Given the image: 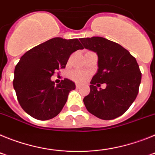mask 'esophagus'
<instances>
[{
    "label": "esophagus",
    "instance_id": "esophagus-1",
    "mask_svg": "<svg viewBox=\"0 0 155 155\" xmlns=\"http://www.w3.org/2000/svg\"><path fill=\"white\" fill-rule=\"evenodd\" d=\"M81 87V85L79 84H76V88H78H78H80Z\"/></svg>",
    "mask_w": 155,
    "mask_h": 155
}]
</instances>
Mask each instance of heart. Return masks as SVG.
Wrapping results in <instances>:
<instances>
[{
    "label": "heart",
    "mask_w": 155,
    "mask_h": 155,
    "mask_svg": "<svg viewBox=\"0 0 155 155\" xmlns=\"http://www.w3.org/2000/svg\"><path fill=\"white\" fill-rule=\"evenodd\" d=\"M87 77H88L87 73L83 72V71H71L70 73V78L72 80L75 81L76 82H78V83H81V82L84 81L87 78Z\"/></svg>",
    "instance_id": "heart-1"
}]
</instances>
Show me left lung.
<instances>
[{
  "mask_svg": "<svg viewBox=\"0 0 155 155\" xmlns=\"http://www.w3.org/2000/svg\"><path fill=\"white\" fill-rule=\"evenodd\" d=\"M80 41L98 57V72L91 81L90 93L83 100L86 109L102 120L117 118L137 96L141 72L136 59L120 44L102 37L81 38ZM104 83L105 90L97 88Z\"/></svg>",
  "mask_w": 155,
  "mask_h": 155,
  "instance_id": "1",
  "label": "left lung"
}]
</instances>
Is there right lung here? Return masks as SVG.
Instances as JSON below:
<instances>
[{
    "instance_id": "right-lung-1",
    "label": "right lung",
    "mask_w": 155,
    "mask_h": 155,
    "mask_svg": "<svg viewBox=\"0 0 155 155\" xmlns=\"http://www.w3.org/2000/svg\"><path fill=\"white\" fill-rule=\"evenodd\" d=\"M82 49L78 39L56 37L35 46L21 57L15 66L13 86L25 113L39 120H50L61 113L69 92L75 89V84L65 78L55 84L51 77L55 71L65 68L74 52Z\"/></svg>"
}]
</instances>
